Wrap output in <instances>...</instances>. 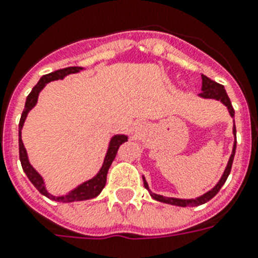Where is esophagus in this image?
I'll return each instance as SVG.
<instances>
[{
  "label": "esophagus",
  "mask_w": 258,
  "mask_h": 258,
  "mask_svg": "<svg viewBox=\"0 0 258 258\" xmlns=\"http://www.w3.org/2000/svg\"><path fill=\"white\" fill-rule=\"evenodd\" d=\"M134 132H136V136H137V134H140L141 132H142V125L138 124V126H137L136 129H134Z\"/></svg>",
  "instance_id": "34e87169"
}]
</instances>
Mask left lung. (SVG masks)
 I'll use <instances>...</instances> for the list:
<instances>
[{"mask_svg": "<svg viewBox=\"0 0 258 258\" xmlns=\"http://www.w3.org/2000/svg\"><path fill=\"white\" fill-rule=\"evenodd\" d=\"M202 80H203L202 93L199 94V97L206 98V99H216V101L222 102V103L227 107V109H229V112H230V115H231V117H234L235 112H234V108H232L231 102H230V98L227 97L225 88H223L221 84L216 83V81H213V80L209 79V77L204 76V75H202ZM232 133H234V137H235V141H234V146H232L231 156H230L229 163H227L226 169H225V172H223L222 177H221L220 181L217 182V184H216V186H214L212 190H209L208 192H206V194H203L202 197L197 198V199H177V198H166V197H163V195H157V194L151 192V190H150V187H149V183H147V181L145 179V177H142L143 184H145V187L149 190V192H150V195L152 197V199L157 200V202L166 203V204H172V206H178V207L191 206V207H194V206H200V204H204V203L209 202V200H211L213 197H216L218 191H220V188L223 186V183L226 182L227 177H229L230 170H231L232 161H234V156H235V150H236L235 124H234V127H232Z\"/></svg>", "mask_w": 258, "mask_h": 258, "instance_id": "obj_1", "label": "left lung"}]
</instances>
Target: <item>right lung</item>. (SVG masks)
<instances>
[{"mask_svg": "<svg viewBox=\"0 0 258 258\" xmlns=\"http://www.w3.org/2000/svg\"><path fill=\"white\" fill-rule=\"evenodd\" d=\"M83 67H67L63 68V70L54 71L51 74H47L45 76H42L40 79V81L37 83V85L32 89V92L29 93V95L27 97L26 106H24V109H23L22 117H20L19 121V157H20V163H22V168L24 170V173L27 174L29 181L33 183L36 188L40 191L42 195H45L46 198L51 200H55V202H61V203H72V202H83V200L93 199V198L98 197L101 191L103 190V187L106 186L107 181V173H108L109 166L112 164L113 159H115L116 154H117V150L120 147V145L125 143L127 141V137L124 136V134H116L111 138L108 145V150H107V154L104 156L103 165L99 169V172L93 177L92 179H88L84 183L79 184L77 187H75L74 190H71L70 192L66 194V195H59V197H55V195H51V194L47 191L46 186H45L44 178L38 174L37 170L31 165L28 160V155H27V150L23 145L22 141V129L23 125H24V121H26L27 115L31 111L33 107L36 106L38 99V94L42 89L45 88L46 84H49L50 81H55V80H61L64 79L66 76L71 74H77L80 71H83Z\"/></svg>", "mask_w": 258, "mask_h": 258, "instance_id": "right-lung-1", "label": "right lung"}]
</instances>
